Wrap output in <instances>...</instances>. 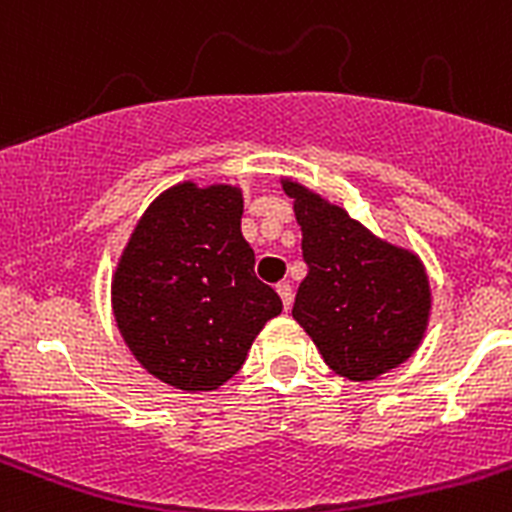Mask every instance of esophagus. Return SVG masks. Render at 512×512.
<instances>
[{"instance_id": "34e87169", "label": "esophagus", "mask_w": 512, "mask_h": 512, "mask_svg": "<svg viewBox=\"0 0 512 512\" xmlns=\"http://www.w3.org/2000/svg\"><path fill=\"white\" fill-rule=\"evenodd\" d=\"M277 292H279V297H282V302H284V310H289V307H292V284L279 282Z\"/></svg>"}]
</instances>
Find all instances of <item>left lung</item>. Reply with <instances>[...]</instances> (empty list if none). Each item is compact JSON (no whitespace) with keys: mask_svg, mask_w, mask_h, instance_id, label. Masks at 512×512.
Wrapping results in <instances>:
<instances>
[{"mask_svg":"<svg viewBox=\"0 0 512 512\" xmlns=\"http://www.w3.org/2000/svg\"><path fill=\"white\" fill-rule=\"evenodd\" d=\"M282 187L295 200L307 264L292 318L341 377L369 382L405 364L431 315L423 261L300 182L282 179Z\"/></svg>","mask_w":512,"mask_h":512,"instance_id":"8db88e82","label":"left lung"}]
</instances>
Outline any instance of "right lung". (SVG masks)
Here are the masks:
<instances>
[{"instance_id":"right-lung-1","label":"right lung","mask_w":512,"mask_h":512,"mask_svg":"<svg viewBox=\"0 0 512 512\" xmlns=\"http://www.w3.org/2000/svg\"><path fill=\"white\" fill-rule=\"evenodd\" d=\"M241 215L238 187L176 184L143 212L112 274L120 336L174 390H217L282 312L277 292L253 274Z\"/></svg>"}]
</instances>
